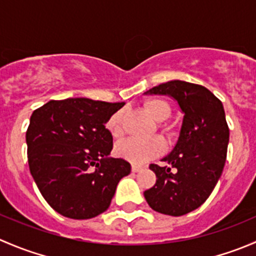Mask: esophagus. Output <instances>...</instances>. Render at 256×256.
Here are the masks:
<instances>
[{"label":"esophagus","instance_id":"1","mask_svg":"<svg viewBox=\"0 0 256 256\" xmlns=\"http://www.w3.org/2000/svg\"><path fill=\"white\" fill-rule=\"evenodd\" d=\"M131 170H132V172H140L141 170H142V167L141 166H136V164H132V167H131Z\"/></svg>","mask_w":256,"mask_h":256}]
</instances>
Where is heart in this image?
<instances>
[{"label":"heart","instance_id":"heart-1","mask_svg":"<svg viewBox=\"0 0 256 256\" xmlns=\"http://www.w3.org/2000/svg\"><path fill=\"white\" fill-rule=\"evenodd\" d=\"M144 108L150 115L158 122L166 121L171 116V106L168 102L162 99H150L144 102ZM122 121H124V110H118L108 118L106 128L114 138H118L122 135ZM160 130L167 138L174 135L172 126L167 124H160ZM115 152L118 157L131 162L134 164H144L150 160L158 157L164 152V144L160 138H126L120 141L115 147Z\"/></svg>","mask_w":256,"mask_h":256}]
</instances>
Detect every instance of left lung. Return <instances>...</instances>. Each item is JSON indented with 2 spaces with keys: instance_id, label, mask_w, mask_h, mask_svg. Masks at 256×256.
Wrapping results in <instances>:
<instances>
[{
  "instance_id": "8db88e82",
  "label": "left lung",
  "mask_w": 256,
  "mask_h": 256,
  "mask_svg": "<svg viewBox=\"0 0 256 256\" xmlns=\"http://www.w3.org/2000/svg\"><path fill=\"white\" fill-rule=\"evenodd\" d=\"M144 94L168 95L184 114L180 138L168 156V166L150 164L156 184L144 190L154 210L180 216L207 200L222 176L229 142L223 104L207 88L182 80L164 82Z\"/></svg>"
}]
</instances>
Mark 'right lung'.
<instances>
[{"label":"right lung","instance_id":"1","mask_svg":"<svg viewBox=\"0 0 256 256\" xmlns=\"http://www.w3.org/2000/svg\"><path fill=\"white\" fill-rule=\"evenodd\" d=\"M125 102L86 98L50 100L34 110L26 132L30 171L43 198L72 219H90L109 208L116 186L131 172L109 157L112 135L105 124Z\"/></svg>","mask_w":256,"mask_h":256}]
</instances>
